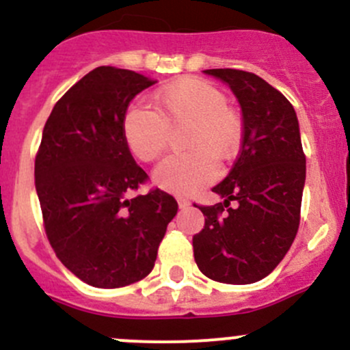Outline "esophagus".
Here are the masks:
<instances>
[{"instance_id": "34e87169", "label": "esophagus", "mask_w": 350, "mask_h": 350, "mask_svg": "<svg viewBox=\"0 0 350 350\" xmlns=\"http://www.w3.org/2000/svg\"><path fill=\"white\" fill-rule=\"evenodd\" d=\"M178 204H179V208H188L191 203H189V200H186V198L179 196L178 198Z\"/></svg>"}]
</instances>
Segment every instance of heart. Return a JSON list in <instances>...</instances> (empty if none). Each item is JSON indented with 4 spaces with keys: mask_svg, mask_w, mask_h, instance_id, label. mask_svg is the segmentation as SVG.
I'll return each mask as SVG.
<instances>
[{
    "mask_svg": "<svg viewBox=\"0 0 350 350\" xmlns=\"http://www.w3.org/2000/svg\"><path fill=\"white\" fill-rule=\"evenodd\" d=\"M154 107H130L123 137L139 161L154 162L167 149L171 129L189 125L185 135L189 152L167 157L154 172L155 183L165 191H198L217 176L215 159L230 161L241 150L242 113L210 81L191 76L171 81L154 93Z\"/></svg>",
    "mask_w": 350,
    "mask_h": 350,
    "instance_id": "obj_1",
    "label": "heart"
}]
</instances>
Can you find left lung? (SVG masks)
<instances>
[{
  "label": "left lung",
  "mask_w": 350,
  "mask_h": 350,
  "mask_svg": "<svg viewBox=\"0 0 350 350\" xmlns=\"http://www.w3.org/2000/svg\"><path fill=\"white\" fill-rule=\"evenodd\" d=\"M204 72L239 98L243 139L232 171L213 188L224 203L198 206L204 227L193 237L195 260L210 280L250 284L283 260L298 232L306 174L298 118L284 94L254 72Z\"/></svg>",
  "instance_id": "8db88e82"
}]
</instances>
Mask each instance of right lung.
Returning <instances> with one entry per match:
<instances>
[{"label":"right lung","instance_id":"add662e5","mask_svg":"<svg viewBox=\"0 0 350 350\" xmlns=\"http://www.w3.org/2000/svg\"><path fill=\"white\" fill-rule=\"evenodd\" d=\"M113 66L88 72L55 103L35 155V189L55 256L84 283L122 288L152 271L178 201L152 188L130 154L123 118L130 101L152 86Z\"/></svg>","mask_w":350,"mask_h":350}]
</instances>
